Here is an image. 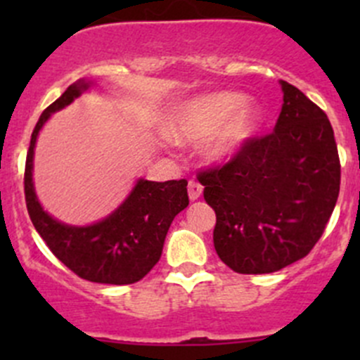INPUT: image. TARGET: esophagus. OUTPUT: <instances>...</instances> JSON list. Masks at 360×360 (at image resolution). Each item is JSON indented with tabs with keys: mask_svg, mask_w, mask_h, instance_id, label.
Listing matches in <instances>:
<instances>
[{
	"mask_svg": "<svg viewBox=\"0 0 360 360\" xmlns=\"http://www.w3.org/2000/svg\"><path fill=\"white\" fill-rule=\"evenodd\" d=\"M202 191L203 186L200 183H197V181H190V183H188V195H190V200H198V198L202 197Z\"/></svg>",
	"mask_w": 360,
	"mask_h": 360,
	"instance_id": "obj_1",
	"label": "esophagus"
}]
</instances>
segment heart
<instances>
[{
	"instance_id": "b5f03b06",
	"label": "heart",
	"mask_w": 360,
	"mask_h": 360,
	"mask_svg": "<svg viewBox=\"0 0 360 360\" xmlns=\"http://www.w3.org/2000/svg\"><path fill=\"white\" fill-rule=\"evenodd\" d=\"M245 96L221 92L188 101L179 106L169 122L170 139L193 144L216 136L207 144L210 160H224L235 153L259 127L261 115L256 106L245 104Z\"/></svg>"
}]
</instances>
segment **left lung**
<instances>
[{
    "label": "left lung",
    "instance_id": "obj_1",
    "mask_svg": "<svg viewBox=\"0 0 360 360\" xmlns=\"http://www.w3.org/2000/svg\"><path fill=\"white\" fill-rule=\"evenodd\" d=\"M271 134L249 137L223 165L198 172L216 212L214 248L237 274L278 271L322 237L340 193L341 165L326 112L281 79Z\"/></svg>",
    "mask_w": 360,
    "mask_h": 360
}]
</instances>
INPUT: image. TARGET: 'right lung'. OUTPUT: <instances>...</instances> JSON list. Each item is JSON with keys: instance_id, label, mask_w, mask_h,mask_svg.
<instances>
[{"instance_id": "obj_1", "label": "right lung", "mask_w": 360, "mask_h": 360, "mask_svg": "<svg viewBox=\"0 0 360 360\" xmlns=\"http://www.w3.org/2000/svg\"><path fill=\"white\" fill-rule=\"evenodd\" d=\"M89 83L76 82L39 116L29 144L24 193L29 217L49 249L78 277L99 284L139 282L162 256L174 217L188 207V181H137L125 202L106 219L90 226H68L43 210L32 186V155L38 132L50 115L71 104Z\"/></svg>"}]
</instances>
